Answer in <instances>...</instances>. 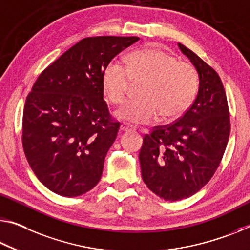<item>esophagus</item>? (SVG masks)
<instances>
[{"mask_svg":"<svg viewBox=\"0 0 250 250\" xmlns=\"http://www.w3.org/2000/svg\"><path fill=\"white\" fill-rule=\"evenodd\" d=\"M130 129H134L132 125H128V124H121V125H120V131H126V130H130Z\"/></svg>","mask_w":250,"mask_h":250,"instance_id":"esophagus-1","label":"esophagus"}]
</instances>
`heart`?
Instances as JSON below:
<instances>
[{
	"instance_id": "b5f03b06",
	"label": "heart",
	"mask_w": 250,
	"mask_h": 250,
	"mask_svg": "<svg viewBox=\"0 0 250 250\" xmlns=\"http://www.w3.org/2000/svg\"><path fill=\"white\" fill-rule=\"evenodd\" d=\"M131 82H142L138 91L140 99L125 102L114 114L138 125L150 124L159 116L164 120L182 116L198 91L196 69L157 46L134 51L125 66L117 61L109 63L102 74L104 97L114 104H121Z\"/></svg>"
}]
</instances>
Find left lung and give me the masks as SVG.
<instances>
[{
    "mask_svg": "<svg viewBox=\"0 0 250 250\" xmlns=\"http://www.w3.org/2000/svg\"><path fill=\"white\" fill-rule=\"evenodd\" d=\"M181 52L199 75L197 98L173 124L144 137L139 160L144 182L167 201L186 199L211 179L230 134V118L219 75L188 47Z\"/></svg>",
    "mask_w": 250,
    "mask_h": 250,
    "instance_id": "8db88e82",
    "label": "left lung"
}]
</instances>
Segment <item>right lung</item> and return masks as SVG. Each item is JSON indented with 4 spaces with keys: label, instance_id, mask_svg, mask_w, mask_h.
<instances>
[{
    "label": "right lung",
    "instance_id": "obj_1",
    "mask_svg": "<svg viewBox=\"0 0 250 250\" xmlns=\"http://www.w3.org/2000/svg\"><path fill=\"white\" fill-rule=\"evenodd\" d=\"M138 37L85 38L39 75L26 98L22 144L51 191L77 197L96 187L120 124L104 100L102 74Z\"/></svg>",
    "mask_w": 250,
    "mask_h": 250
}]
</instances>
